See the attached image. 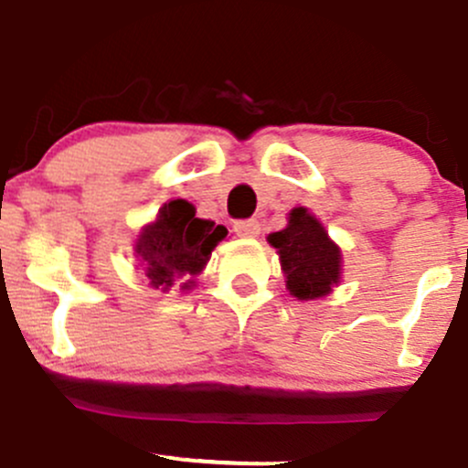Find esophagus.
I'll list each match as a JSON object with an SVG mask.
<instances>
[{
  "mask_svg": "<svg viewBox=\"0 0 468 468\" xmlns=\"http://www.w3.org/2000/svg\"><path fill=\"white\" fill-rule=\"evenodd\" d=\"M234 232L243 239H254V236L261 234V223L256 218H243V221L234 223Z\"/></svg>",
  "mask_w": 468,
  "mask_h": 468,
  "instance_id": "34e87169",
  "label": "esophagus"
}]
</instances>
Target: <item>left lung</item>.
Segmentation results:
<instances>
[{
	"mask_svg": "<svg viewBox=\"0 0 468 468\" xmlns=\"http://www.w3.org/2000/svg\"><path fill=\"white\" fill-rule=\"evenodd\" d=\"M269 243L278 250L287 289L298 300L322 298L339 282V247L304 207H295L289 214L287 228L269 234Z\"/></svg>",
	"mask_w": 468,
	"mask_h": 468,
	"instance_id": "8db88e82",
	"label": "left lung"
}]
</instances>
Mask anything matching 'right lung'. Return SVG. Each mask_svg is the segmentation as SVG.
<instances>
[{"label":"right lung","mask_w":468,"mask_h":468,"mask_svg":"<svg viewBox=\"0 0 468 468\" xmlns=\"http://www.w3.org/2000/svg\"><path fill=\"white\" fill-rule=\"evenodd\" d=\"M228 229L214 221L195 217V206L184 199L166 203L159 210L157 221L148 225L137 240V256L144 261L151 287H173V282L195 278L206 267L207 258ZM190 287V280L184 289Z\"/></svg>","instance_id":"right-lung-1"}]
</instances>
